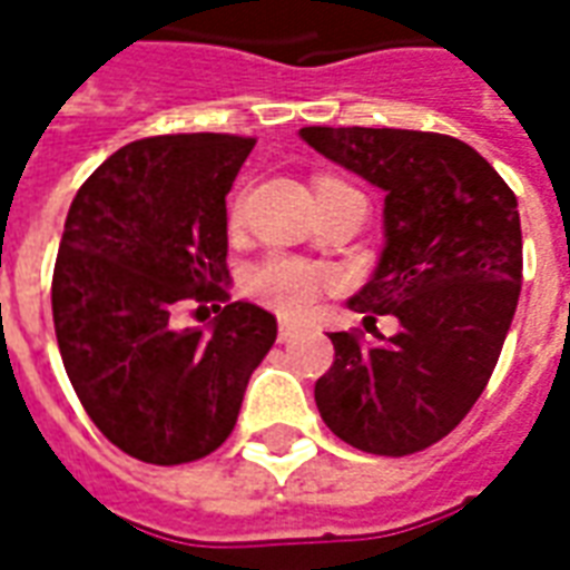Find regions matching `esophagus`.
<instances>
[{
    "label": "esophagus",
    "mask_w": 570,
    "mask_h": 570,
    "mask_svg": "<svg viewBox=\"0 0 570 570\" xmlns=\"http://www.w3.org/2000/svg\"><path fill=\"white\" fill-rule=\"evenodd\" d=\"M298 330H302V326H298L296 321H281L277 323V338H281V342H289L293 335H298Z\"/></svg>",
    "instance_id": "1"
}]
</instances>
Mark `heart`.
I'll use <instances>...</instances> for the list:
<instances>
[{"label": "heart", "mask_w": 570, "mask_h": 570, "mask_svg": "<svg viewBox=\"0 0 570 570\" xmlns=\"http://www.w3.org/2000/svg\"><path fill=\"white\" fill-rule=\"evenodd\" d=\"M333 186H345V183H338V179H317V191ZM244 204H247L244 191L232 198V204H228V223H240ZM333 286V268H326L321 262L302 259V256H286V253H272V256H265L256 265H249L247 274H244V289H247L249 296L262 302V305H268V308L281 311V314H305Z\"/></svg>", "instance_id": "obj_1"}]
</instances>
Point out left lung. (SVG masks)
<instances>
[{
	"mask_svg": "<svg viewBox=\"0 0 570 570\" xmlns=\"http://www.w3.org/2000/svg\"><path fill=\"white\" fill-rule=\"evenodd\" d=\"M330 161L384 188L379 268L347 305L400 333H330L321 419L360 452L403 458L449 436L485 391L522 289L513 188L466 142L396 128H302Z\"/></svg>",
	"mask_w": 570,
	"mask_h": 570,
	"instance_id": "left-lung-1",
	"label": "left lung"
}]
</instances>
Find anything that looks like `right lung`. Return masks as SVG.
Instances as JSON below:
<instances>
[{"label": "right lung", "instance_id": "1", "mask_svg": "<svg viewBox=\"0 0 570 570\" xmlns=\"http://www.w3.org/2000/svg\"><path fill=\"white\" fill-rule=\"evenodd\" d=\"M256 140L146 137L109 155L72 198L51 281L60 357L106 440L146 464L216 452L235 430L277 321L232 302L225 195ZM183 301L220 311L210 331H174Z\"/></svg>", "mask_w": 570, "mask_h": 570}]
</instances>
